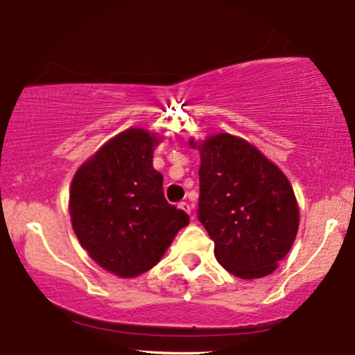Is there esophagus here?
Segmentation results:
<instances>
[{
  "mask_svg": "<svg viewBox=\"0 0 355 355\" xmlns=\"http://www.w3.org/2000/svg\"><path fill=\"white\" fill-rule=\"evenodd\" d=\"M179 209H182L186 214H189V216H191V212H193V207H191V204H187V202H179Z\"/></svg>",
  "mask_w": 355,
  "mask_h": 355,
  "instance_id": "obj_1",
  "label": "esophagus"
}]
</instances>
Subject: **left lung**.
I'll return each mask as SVG.
<instances>
[{"label":"left lung","mask_w":355,"mask_h":355,"mask_svg":"<svg viewBox=\"0 0 355 355\" xmlns=\"http://www.w3.org/2000/svg\"><path fill=\"white\" fill-rule=\"evenodd\" d=\"M189 144L201 154L198 214L216 259L236 277L269 276L297 236L289 179L256 146L229 132Z\"/></svg>","instance_id":"left-lung-1"}]
</instances>
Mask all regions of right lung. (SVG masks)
Instances as JSON below:
<instances>
[{"label":"right lung","instance_id":"1","mask_svg":"<svg viewBox=\"0 0 355 355\" xmlns=\"http://www.w3.org/2000/svg\"><path fill=\"white\" fill-rule=\"evenodd\" d=\"M162 137L129 128L79 166L69 187L73 231L104 270L131 279L153 269L189 224L166 201L162 174L153 168Z\"/></svg>","mask_w":355,"mask_h":355}]
</instances>
